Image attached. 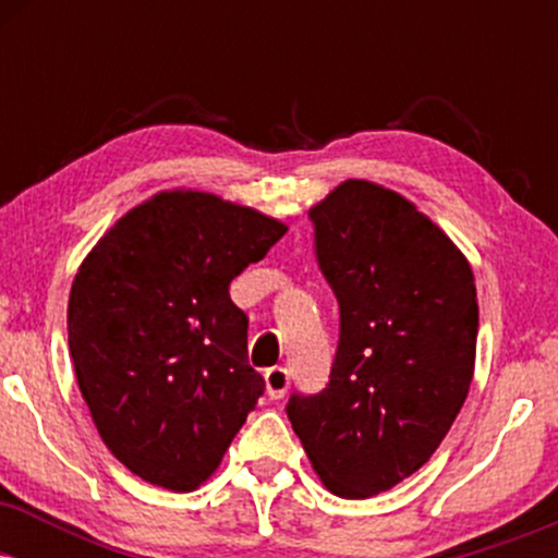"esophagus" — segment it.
Here are the masks:
<instances>
[{
	"label": "esophagus",
	"instance_id": "obj_1",
	"mask_svg": "<svg viewBox=\"0 0 558 558\" xmlns=\"http://www.w3.org/2000/svg\"><path fill=\"white\" fill-rule=\"evenodd\" d=\"M288 386H291V373H288L286 367H270L265 373V388H267V396H270L272 401L283 399Z\"/></svg>",
	"mask_w": 558,
	"mask_h": 558
}]
</instances>
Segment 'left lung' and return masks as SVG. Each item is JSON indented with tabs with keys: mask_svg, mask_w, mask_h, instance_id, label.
I'll return each instance as SVG.
<instances>
[{
	"mask_svg": "<svg viewBox=\"0 0 558 558\" xmlns=\"http://www.w3.org/2000/svg\"><path fill=\"white\" fill-rule=\"evenodd\" d=\"M341 310L330 383L288 420L330 493L369 498L420 470L470 393L477 291L470 262L409 198L343 181L310 209Z\"/></svg>",
	"mask_w": 558,
	"mask_h": 558,
	"instance_id": "left-lung-1",
	"label": "left lung"
}]
</instances>
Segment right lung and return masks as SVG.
<instances>
[{
	"label": "right lung",
	"instance_id": "obj_1",
	"mask_svg": "<svg viewBox=\"0 0 558 558\" xmlns=\"http://www.w3.org/2000/svg\"><path fill=\"white\" fill-rule=\"evenodd\" d=\"M286 226L204 191H162L88 252L68 301V345L105 446L146 483L196 490L265 390L230 280Z\"/></svg>",
	"mask_w": 558,
	"mask_h": 558
}]
</instances>
